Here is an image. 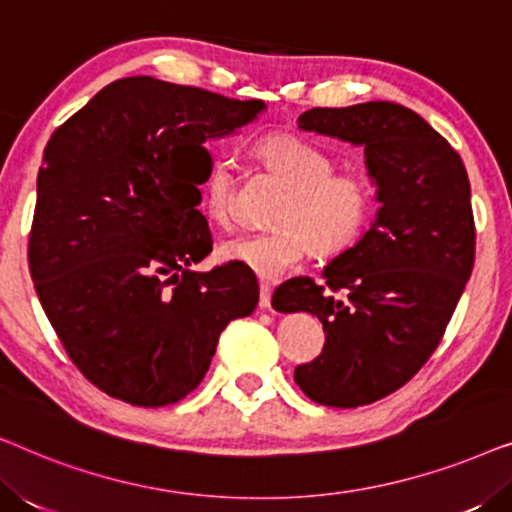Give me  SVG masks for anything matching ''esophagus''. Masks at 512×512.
I'll list each match as a JSON object with an SVG mask.
<instances>
[{
    "instance_id": "1",
    "label": "esophagus",
    "mask_w": 512,
    "mask_h": 512,
    "mask_svg": "<svg viewBox=\"0 0 512 512\" xmlns=\"http://www.w3.org/2000/svg\"><path fill=\"white\" fill-rule=\"evenodd\" d=\"M270 298H272V286L268 282H261V298H258V305L263 310H270Z\"/></svg>"
}]
</instances>
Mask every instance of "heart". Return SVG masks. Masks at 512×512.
<instances>
[{
  "label": "heart",
  "instance_id": "heart-1",
  "mask_svg": "<svg viewBox=\"0 0 512 512\" xmlns=\"http://www.w3.org/2000/svg\"><path fill=\"white\" fill-rule=\"evenodd\" d=\"M265 167L289 188L275 233L237 235L221 244L226 261L261 279H279L314 251L321 258L345 254L366 233L377 207V188L366 172L335 170L333 153L293 132H272L258 142ZM233 158L212 160L202 181V207L219 226L233 221Z\"/></svg>",
  "mask_w": 512,
  "mask_h": 512
}]
</instances>
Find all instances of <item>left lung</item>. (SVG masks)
I'll return each mask as SVG.
<instances>
[{"label": "left lung", "instance_id": "left-lung-1", "mask_svg": "<svg viewBox=\"0 0 512 512\" xmlns=\"http://www.w3.org/2000/svg\"><path fill=\"white\" fill-rule=\"evenodd\" d=\"M298 128L363 146L377 186L373 226L326 265L324 284L293 277L272 296L275 310L324 326L321 354L293 375L303 394L359 408L401 389L443 338L473 272L471 184L447 139L401 104L317 107Z\"/></svg>", "mask_w": 512, "mask_h": 512}]
</instances>
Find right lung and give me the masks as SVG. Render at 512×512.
<instances>
[{
	"instance_id": "add662e5",
	"label": "right lung",
	"mask_w": 512,
	"mask_h": 512,
	"mask_svg": "<svg viewBox=\"0 0 512 512\" xmlns=\"http://www.w3.org/2000/svg\"><path fill=\"white\" fill-rule=\"evenodd\" d=\"M265 109L153 76L102 88L44 149L30 272L48 321L86 380L142 408L177 403L209 370L223 328L256 310L240 263L212 251L200 184L209 139Z\"/></svg>"
}]
</instances>
